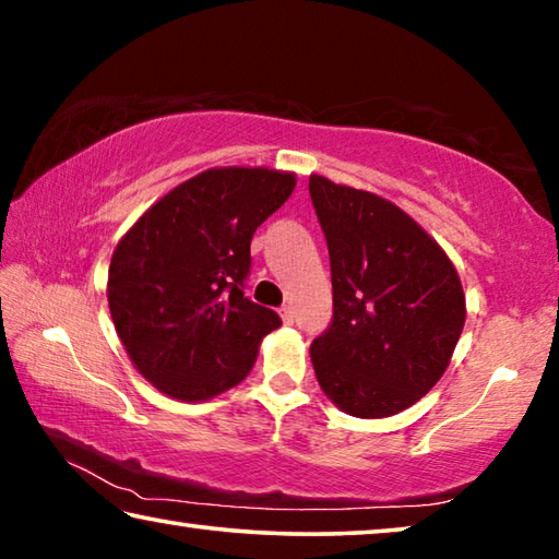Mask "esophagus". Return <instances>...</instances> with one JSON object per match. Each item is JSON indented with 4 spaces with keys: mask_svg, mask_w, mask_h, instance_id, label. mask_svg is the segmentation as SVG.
<instances>
[{
    "mask_svg": "<svg viewBox=\"0 0 559 559\" xmlns=\"http://www.w3.org/2000/svg\"><path fill=\"white\" fill-rule=\"evenodd\" d=\"M281 318H283V323L290 325L293 320H296V313H293L290 306H283V308H281Z\"/></svg>",
    "mask_w": 559,
    "mask_h": 559,
    "instance_id": "obj_1",
    "label": "esophagus"
}]
</instances>
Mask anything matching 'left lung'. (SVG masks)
<instances>
[{"label": "left lung", "mask_w": 559, "mask_h": 559, "mask_svg": "<svg viewBox=\"0 0 559 559\" xmlns=\"http://www.w3.org/2000/svg\"><path fill=\"white\" fill-rule=\"evenodd\" d=\"M308 189L333 276V323L310 345L318 384L349 416L400 414L451 362L466 323L459 273L396 204L320 175Z\"/></svg>", "instance_id": "8db88e82"}]
</instances>
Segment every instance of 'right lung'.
Wrapping results in <instances>:
<instances>
[{
	"label": "right lung",
	"instance_id": "1",
	"mask_svg": "<svg viewBox=\"0 0 559 559\" xmlns=\"http://www.w3.org/2000/svg\"><path fill=\"white\" fill-rule=\"evenodd\" d=\"M296 175L214 167L157 200L118 241L108 271L112 325L159 392L202 402L239 384L281 318L243 296L253 231Z\"/></svg>",
	"mask_w": 559,
	"mask_h": 559
}]
</instances>
